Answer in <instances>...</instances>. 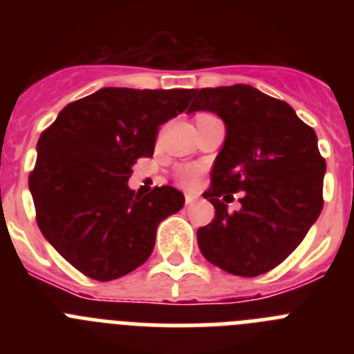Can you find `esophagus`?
I'll list each match as a JSON object with an SVG mask.
<instances>
[{
  "instance_id": "34e87169",
  "label": "esophagus",
  "mask_w": 354,
  "mask_h": 354,
  "mask_svg": "<svg viewBox=\"0 0 354 354\" xmlns=\"http://www.w3.org/2000/svg\"><path fill=\"white\" fill-rule=\"evenodd\" d=\"M196 202L195 195H186V205H193Z\"/></svg>"
}]
</instances>
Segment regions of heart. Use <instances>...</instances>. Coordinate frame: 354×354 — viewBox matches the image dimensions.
<instances>
[{
  "label": "heart",
  "instance_id": "heart-1",
  "mask_svg": "<svg viewBox=\"0 0 354 354\" xmlns=\"http://www.w3.org/2000/svg\"><path fill=\"white\" fill-rule=\"evenodd\" d=\"M198 175L200 170L196 167H184L179 170V180L184 186H195Z\"/></svg>",
  "mask_w": 354,
  "mask_h": 354
}]
</instances>
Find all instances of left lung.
<instances>
[{
    "mask_svg": "<svg viewBox=\"0 0 354 354\" xmlns=\"http://www.w3.org/2000/svg\"><path fill=\"white\" fill-rule=\"evenodd\" d=\"M212 111L225 122L211 187L214 220L196 230L211 264L237 277H259L286 261L321 214L326 161L317 136L287 102L250 84L195 90L187 113ZM232 192L241 209L228 213Z\"/></svg>",
    "mask_w": 354,
    "mask_h": 354,
    "instance_id": "8db88e82",
    "label": "left lung"
}]
</instances>
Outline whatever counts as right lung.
<instances>
[{
    "label": "right lung",
    "mask_w": 354,
    "mask_h": 354,
    "mask_svg": "<svg viewBox=\"0 0 354 354\" xmlns=\"http://www.w3.org/2000/svg\"><path fill=\"white\" fill-rule=\"evenodd\" d=\"M195 90H97L62 109L40 134L30 192L40 232L77 271L108 282L150 257L156 230L183 209L171 186L134 195L127 180L154 154L161 124L187 108Z\"/></svg>",
    "instance_id": "obj_1"
}]
</instances>
